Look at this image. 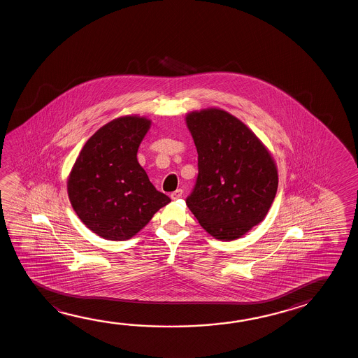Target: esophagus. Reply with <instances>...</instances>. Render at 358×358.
<instances>
[{"label": "esophagus", "instance_id": "obj_1", "mask_svg": "<svg viewBox=\"0 0 358 358\" xmlns=\"http://www.w3.org/2000/svg\"><path fill=\"white\" fill-rule=\"evenodd\" d=\"M182 189H176V192H173L171 194H170V198L173 200L179 199V198H182Z\"/></svg>", "mask_w": 358, "mask_h": 358}]
</instances>
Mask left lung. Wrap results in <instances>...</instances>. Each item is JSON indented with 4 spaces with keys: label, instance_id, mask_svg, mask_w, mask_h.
<instances>
[{
    "label": "left lung",
    "instance_id": "8db88e82",
    "mask_svg": "<svg viewBox=\"0 0 358 358\" xmlns=\"http://www.w3.org/2000/svg\"><path fill=\"white\" fill-rule=\"evenodd\" d=\"M185 120L198 152V176L187 206L214 238H241L264 219L277 193L272 155L224 110L193 111Z\"/></svg>",
    "mask_w": 358,
    "mask_h": 358
}]
</instances>
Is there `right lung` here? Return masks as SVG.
<instances>
[{
    "instance_id": "obj_1",
    "label": "right lung",
    "mask_w": 358,
    "mask_h": 358,
    "mask_svg": "<svg viewBox=\"0 0 358 358\" xmlns=\"http://www.w3.org/2000/svg\"><path fill=\"white\" fill-rule=\"evenodd\" d=\"M152 122L122 116L86 141L67 180V194L81 222L97 236L127 241L170 201L138 163V149Z\"/></svg>"
}]
</instances>
